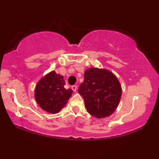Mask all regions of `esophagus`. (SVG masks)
I'll use <instances>...</instances> for the list:
<instances>
[{
  "mask_svg": "<svg viewBox=\"0 0 159 159\" xmlns=\"http://www.w3.org/2000/svg\"><path fill=\"white\" fill-rule=\"evenodd\" d=\"M77 89H78V87L76 85H72V90H73V91H75H75L77 90Z\"/></svg>",
  "mask_w": 159,
  "mask_h": 159,
  "instance_id": "obj_1",
  "label": "esophagus"
}]
</instances>
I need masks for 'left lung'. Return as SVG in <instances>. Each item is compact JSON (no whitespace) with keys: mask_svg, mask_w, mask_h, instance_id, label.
Returning a JSON list of instances; mask_svg holds the SVG:
<instances>
[{"mask_svg":"<svg viewBox=\"0 0 159 159\" xmlns=\"http://www.w3.org/2000/svg\"><path fill=\"white\" fill-rule=\"evenodd\" d=\"M85 107L97 118L110 116L116 110L122 89L117 78L106 69L91 68L84 72V81L78 88Z\"/></svg>","mask_w":159,"mask_h":159,"instance_id":"obj_1","label":"left lung"}]
</instances>
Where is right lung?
I'll return each mask as SVG.
<instances>
[{"mask_svg":"<svg viewBox=\"0 0 159 159\" xmlns=\"http://www.w3.org/2000/svg\"><path fill=\"white\" fill-rule=\"evenodd\" d=\"M63 77L54 71L43 77L36 86L35 98L42 109L56 114L65 106L72 90L65 88Z\"/></svg>","mask_w":159,"mask_h":159,"instance_id":"add662e5","label":"right lung"}]
</instances>
